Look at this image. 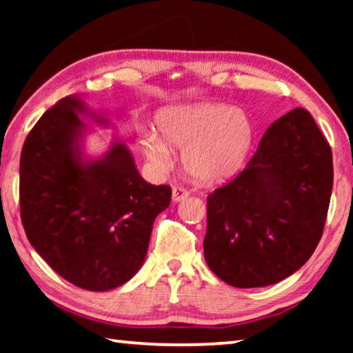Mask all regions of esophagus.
Returning <instances> with one entry per match:
<instances>
[{
  "label": "esophagus",
  "instance_id": "1",
  "mask_svg": "<svg viewBox=\"0 0 353 353\" xmlns=\"http://www.w3.org/2000/svg\"><path fill=\"white\" fill-rule=\"evenodd\" d=\"M188 190L183 188V187H174L172 188V201L174 202H181L183 199L188 198Z\"/></svg>",
  "mask_w": 353,
  "mask_h": 353
}]
</instances>
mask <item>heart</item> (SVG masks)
<instances>
[{"mask_svg":"<svg viewBox=\"0 0 353 353\" xmlns=\"http://www.w3.org/2000/svg\"><path fill=\"white\" fill-rule=\"evenodd\" d=\"M160 137L146 130L140 137L143 154L157 168L172 163L171 148L183 149V165L199 182H219L241 168L254 140L246 112L223 103L165 107L155 117Z\"/></svg>","mask_w":353,"mask_h":353,"instance_id":"obj_1","label":"heart"}]
</instances>
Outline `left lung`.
Instances as JSON below:
<instances>
[{
	"label": "left lung",
	"mask_w": 353,
	"mask_h": 353,
	"mask_svg": "<svg viewBox=\"0 0 353 353\" xmlns=\"http://www.w3.org/2000/svg\"><path fill=\"white\" fill-rule=\"evenodd\" d=\"M332 187V149L318 124L301 107L285 113L246 168L208 194V268L236 288L290 277L318 246Z\"/></svg>",
	"instance_id": "8db88e82"
}]
</instances>
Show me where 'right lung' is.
<instances>
[{
  "instance_id": "obj_1",
  "label": "right lung",
  "mask_w": 353,
  "mask_h": 353,
  "mask_svg": "<svg viewBox=\"0 0 353 353\" xmlns=\"http://www.w3.org/2000/svg\"><path fill=\"white\" fill-rule=\"evenodd\" d=\"M82 113L107 124L82 99L67 97L28 134L20 214L29 243L59 276L83 290L107 291L141 268L154 219L170 205L171 188L148 183L123 141L101 159H83Z\"/></svg>"
}]
</instances>
